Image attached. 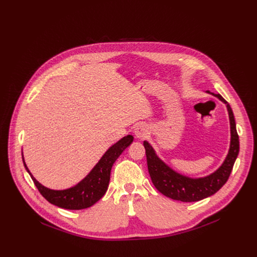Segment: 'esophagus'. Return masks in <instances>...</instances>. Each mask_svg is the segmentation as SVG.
I'll return each mask as SVG.
<instances>
[{"instance_id": "1", "label": "esophagus", "mask_w": 257, "mask_h": 257, "mask_svg": "<svg viewBox=\"0 0 257 257\" xmlns=\"http://www.w3.org/2000/svg\"><path fill=\"white\" fill-rule=\"evenodd\" d=\"M134 134L137 138H144L149 134V128L144 124H138L134 129Z\"/></svg>"}]
</instances>
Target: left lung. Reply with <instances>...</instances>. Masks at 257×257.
Returning a JSON list of instances; mask_svg holds the SVG:
<instances>
[{"mask_svg": "<svg viewBox=\"0 0 257 257\" xmlns=\"http://www.w3.org/2000/svg\"><path fill=\"white\" fill-rule=\"evenodd\" d=\"M207 92H209L207 90ZM210 93V92H209ZM227 104L231 125V145L229 154L223 163L214 173L204 178L192 179L180 175L169 168L156 155L152 145L148 141H143V145L148 161L149 173L155 187L165 196L174 200L183 202L199 201L206 198L221 189L228 181L233 166L239 154V136L236 130V123L232 108L228 101L221 95L211 93Z\"/></svg>", "mask_w": 257, "mask_h": 257, "instance_id": "obj_1", "label": "left lung"}]
</instances>
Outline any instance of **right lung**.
<instances>
[{"instance_id":"obj_1","label":"right lung","mask_w":257,"mask_h":257,"mask_svg":"<svg viewBox=\"0 0 257 257\" xmlns=\"http://www.w3.org/2000/svg\"><path fill=\"white\" fill-rule=\"evenodd\" d=\"M133 136L127 135L109 148L91 172L74 187L66 190H52L39 183L30 174L24 161V167L29 173L40 193L52 204L65 209H84L93 205L105 193L113 164L132 143Z\"/></svg>"}]
</instances>
